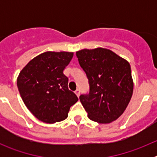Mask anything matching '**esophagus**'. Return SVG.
Returning <instances> with one entry per match:
<instances>
[{
  "instance_id": "obj_1",
  "label": "esophagus",
  "mask_w": 157,
  "mask_h": 157,
  "mask_svg": "<svg viewBox=\"0 0 157 157\" xmlns=\"http://www.w3.org/2000/svg\"><path fill=\"white\" fill-rule=\"evenodd\" d=\"M75 94L77 95L78 98V97H79V95H80V90H76L75 91Z\"/></svg>"
}]
</instances>
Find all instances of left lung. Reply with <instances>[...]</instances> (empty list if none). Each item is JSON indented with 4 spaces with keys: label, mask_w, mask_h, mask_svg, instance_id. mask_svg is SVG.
I'll list each match as a JSON object with an SVG mask.
<instances>
[{
    "label": "left lung",
    "mask_w": 157,
    "mask_h": 157,
    "mask_svg": "<svg viewBox=\"0 0 157 157\" xmlns=\"http://www.w3.org/2000/svg\"><path fill=\"white\" fill-rule=\"evenodd\" d=\"M76 56L89 79L90 92L79 97L88 118L102 124L116 120L133 94L129 62L105 48H84L77 51Z\"/></svg>",
    "instance_id": "obj_1"
}]
</instances>
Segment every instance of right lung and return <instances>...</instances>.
<instances>
[{"instance_id": "add662e5", "label": "right lung", "mask_w": 157, "mask_h": 157, "mask_svg": "<svg viewBox=\"0 0 157 157\" xmlns=\"http://www.w3.org/2000/svg\"><path fill=\"white\" fill-rule=\"evenodd\" d=\"M74 52H45L32 59L19 72L17 86L23 103L37 120L46 123L64 120L78 101L69 90L63 74Z\"/></svg>"}]
</instances>
